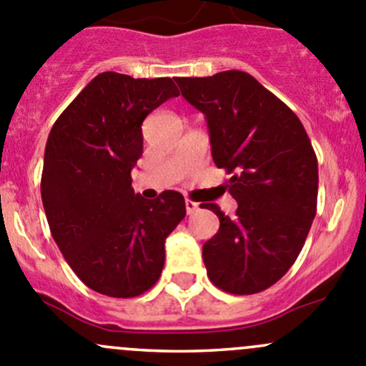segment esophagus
<instances>
[{"instance_id": "obj_1", "label": "esophagus", "mask_w": 366, "mask_h": 366, "mask_svg": "<svg viewBox=\"0 0 366 366\" xmlns=\"http://www.w3.org/2000/svg\"><path fill=\"white\" fill-rule=\"evenodd\" d=\"M198 209H200V205L197 204V202H193V200H186V210H187V214H194V212H198Z\"/></svg>"}]
</instances>
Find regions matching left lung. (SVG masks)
I'll use <instances>...</instances> for the list:
<instances>
[{"instance_id":"obj_1","label":"left lung","mask_w":366,"mask_h":366,"mask_svg":"<svg viewBox=\"0 0 366 366\" xmlns=\"http://www.w3.org/2000/svg\"><path fill=\"white\" fill-rule=\"evenodd\" d=\"M182 97L205 114L217 168L230 173L234 217L204 244V262L217 289L239 296L274 285L296 262L317 212L319 168L296 113L253 76L224 70L179 77Z\"/></svg>"}]
</instances>
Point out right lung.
<instances>
[{
	"instance_id": "1",
	"label": "right lung",
	"mask_w": 366,
	"mask_h": 366,
	"mask_svg": "<svg viewBox=\"0 0 366 366\" xmlns=\"http://www.w3.org/2000/svg\"><path fill=\"white\" fill-rule=\"evenodd\" d=\"M179 97L169 77L95 76L54 122L40 191L54 242L77 278L109 297H136L159 280L164 241L186 216L184 197L134 193L147 114Z\"/></svg>"
}]
</instances>
